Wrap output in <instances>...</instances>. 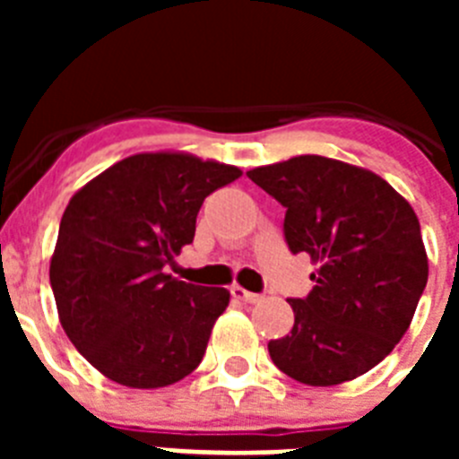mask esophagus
<instances>
[{
	"instance_id": "1",
	"label": "esophagus",
	"mask_w": 459,
	"mask_h": 459,
	"mask_svg": "<svg viewBox=\"0 0 459 459\" xmlns=\"http://www.w3.org/2000/svg\"><path fill=\"white\" fill-rule=\"evenodd\" d=\"M230 291H232L234 299H238V301H243V303H259V301H262V296L255 294V291L243 290V287H238V285H234Z\"/></svg>"
}]
</instances>
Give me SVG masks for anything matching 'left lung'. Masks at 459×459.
<instances>
[{
    "mask_svg": "<svg viewBox=\"0 0 459 459\" xmlns=\"http://www.w3.org/2000/svg\"><path fill=\"white\" fill-rule=\"evenodd\" d=\"M248 179L285 206L291 253L319 264L310 294L290 299L294 326L271 340V360L307 386L366 375L407 333L428 285L413 209L377 174L324 156L255 168Z\"/></svg>",
    "mask_w": 459,
    "mask_h": 459,
    "instance_id": "left-lung-1",
    "label": "left lung"
}]
</instances>
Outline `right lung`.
I'll use <instances>...</instances> for the list:
<instances>
[{
    "label": "right lung",
    "mask_w": 459,
    "mask_h": 459,
    "mask_svg": "<svg viewBox=\"0 0 459 459\" xmlns=\"http://www.w3.org/2000/svg\"><path fill=\"white\" fill-rule=\"evenodd\" d=\"M238 177L186 153H137L71 197L52 294L68 340L108 379L160 388L202 363L230 291L177 280L165 266L193 243L206 195Z\"/></svg>",
    "instance_id": "obj_1"
}]
</instances>
